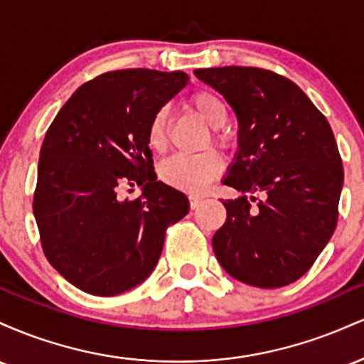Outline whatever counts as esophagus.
<instances>
[{
  "mask_svg": "<svg viewBox=\"0 0 364 364\" xmlns=\"http://www.w3.org/2000/svg\"><path fill=\"white\" fill-rule=\"evenodd\" d=\"M202 200H203L202 196H198V195H190V207L195 210V208L198 207L200 203H202Z\"/></svg>",
  "mask_w": 364,
  "mask_h": 364,
  "instance_id": "esophagus-1",
  "label": "esophagus"
}]
</instances>
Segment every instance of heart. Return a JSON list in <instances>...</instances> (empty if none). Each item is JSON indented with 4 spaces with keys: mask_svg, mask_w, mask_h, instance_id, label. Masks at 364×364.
<instances>
[{
    "mask_svg": "<svg viewBox=\"0 0 364 364\" xmlns=\"http://www.w3.org/2000/svg\"><path fill=\"white\" fill-rule=\"evenodd\" d=\"M193 109L203 119L215 128V140L225 144V136L217 128H223L228 123L229 111L224 99L214 90H196L190 99ZM169 133V111L161 107L152 116L147 132L149 147L157 150L166 149ZM224 169V162L215 150H207L202 154H174L159 166V176L168 185L188 193H198L212 179L219 176Z\"/></svg>",
    "mask_w": 364,
    "mask_h": 364,
    "instance_id": "obj_1",
    "label": "heart"
}]
</instances>
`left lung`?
<instances>
[{
	"mask_svg": "<svg viewBox=\"0 0 364 364\" xmlns=\"http://www.w3.org/2000/svg\"><path fill=\"white\" fill-rule=\"evenodd\" d=\"M224 95L237 119V152L223 183L228 219L212 237L231 277L275 289L298 281L337 225L344 169L332 128L308 95L262 68L195 70ZM262 198L255 206L254 195Z\"/></svg>",
	"mask_w": 364,
	"mask_h": 364,
	"instance_id": "obj_1",
	"label": "left lung"
}]
</instances>
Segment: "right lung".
Returning a JSON list of instances; mask_svg holds the SVG:
<instances>
[{"mask_svg": "<svg viewBox=\"0 0 364 364\" xmlns=\"http://www.w3.org/2000/svg\"><path fill=\"white\" fill-rule=\"evenodd\" d=\"M188 80L145 68L104 73L75 90L46 133L36 223L46 258L78 289L116 296L139 286L166 228L190 210L185 193L157 181L147 141L152 116ZM129 186L142 188L139 199L120 198Z\"/></svg>", "mask_w": 364, "mask_h": 364, "instance_id": "right-lung-1", "label": "right lung"}]
</instances>
